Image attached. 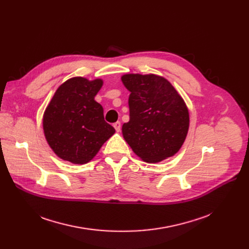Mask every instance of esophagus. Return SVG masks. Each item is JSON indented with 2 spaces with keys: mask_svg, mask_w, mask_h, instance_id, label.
Masks as SVG:
<instances>
[{
  "mask_svg": "<svg viewBox=\"0 0 249 249\" xmlns=\"http://www.w3.org/2000/svg\"><path fill=\"white\" fill-rule=\"evenodd\" d=\"M114 128H115V130L117 132H120V130H121V123L120 122H116V123H114Z\"/></svg>",
  "mask_w": 249,
  "mask_h": 249,
  "instance_id": "1",
  "label": "esophagus"
}]
</instances>
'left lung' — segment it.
<instances>
[{"label": "left lung", "mask_w": 249, "mask_h": 249, "mask_svg": "<svg viewBox=\"0 0 249 249\" xmlns=\"http://www.w3.org/2000/svg\"><path fill=\"white\" fill-rule=\"evenodd\" d=\"M129 96V122L122 134L143 161L156 163L174 156L184 144L190 115L187 105L163 76L126 73L121 76Z\"/></svg>", "instance_id": "1"}]
</instances>
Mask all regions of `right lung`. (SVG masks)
I'll list each match as a JSON object with an SVG mask.
<instances>
[{
  "instance_id": "1",
  "label": "right lung",
  "mask_w": 249,
  "mask_h": 249,
  "mask_svg": "<svg viewBox=\"0 0 249 249\" xmlns=\"http://www.w3.org/2000/svg\"><path fill=\"white\" fill-rule=\"evenodd\" d=\"M102 78L74 76L61 84L44 111L45 139L59 159L74 164L93 160L115 133L104 120V109L95 101Z\"/></svg>"
}]
</instances>
